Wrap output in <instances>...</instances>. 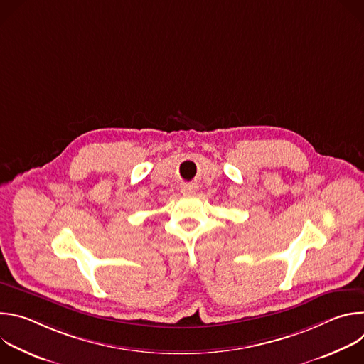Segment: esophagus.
<instances>
[{
	"label": "esophagus",
	"mask_w": 364,
	"mask_h": 364,
	"mask_svg": "<svg viewBox=\"0 0 364 364\" xmlns=\"http://www.w3.org/2000/svg\"><path fill=\"white\" fill-rule=\"evenodd\" d=\"M197 190V186L196 184H184L183 187H181V193L183 194H191V193H194Z\"/></svg>",
	"instance_id": "obj_1"
}]
</instances>
